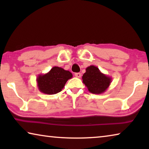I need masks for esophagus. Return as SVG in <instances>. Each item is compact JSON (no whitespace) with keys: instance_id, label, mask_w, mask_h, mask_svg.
I'll use <instances>...</instances> for the list:
<instances>
[{"instance_id":"esophagus-1","label":"esophagus","mask_w":149,"mask_h":149,"mask_svg":"<svg viewBox=\"0 0 149 149\" xmlns=\"http://www.w3.org/2000/svg\"><path fill=\"white\" fill-rule=\"evenodd\" d=\"M81 73H75V76L78 78L81 77Z\"/></svg>"}]
</instances>
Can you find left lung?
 <instances>
[{
	"mask_svg": "<svg viewBox=\"0 0 149 149\" xmlns=\"http://www.w3.org/2000/svg\"><path fill=\"white\" fill-rule=\"evenodd\" d=\"M83 75V83L88 91L93 94H102L109 87L112 82L111 77L104 74L95 65H91L86 68Z\"/></svg>",
	"mask_w": 149,
	"mask_h": 149,
	"instance_id": "1",
	"label": "left lung"
}]
</instances>
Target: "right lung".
<instances>
[{"instance_id":"1","label":"right lung","mask_w":149,"mask_h":149,"mask_svg":"<svg viewBox=\"0 0 149 149\" xmlns=\"http://www.w3.org/2000/svg\"><path fill=\"white\" fill-rule=\"evenodd\" d=\"M72 77V74L70 71L54 66L47 74H39L37 76V87L44 94L54 95L61 91L65 83Z\"/></svg>"}]
</instances>
